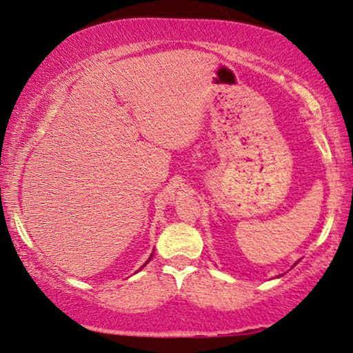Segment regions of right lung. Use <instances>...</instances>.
<instances>
[{
	"label": "right lung",
	"mask_w": 353,
	"mask_h": 353,
	"mask_svg": "<svg viewBox=\"0 0 353 353\" xmlns=\"http://www.w3.org/2000/svg\"><path fill=\"white\" fill-rule=\"evenodd\" d=\"M145 264H148V263H145ZM145 264H144V266H145Z\"/></svg>",
	"instance_id": "add662e5"
}]
</instances>
